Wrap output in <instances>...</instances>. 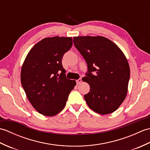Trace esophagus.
Instances as JSON below:
<instances>
[{"label":"esophagus","instance_id":"1","mask_svg":"<svg viewBox=\"0 0 150 150\" xmlns=\"http://www.w3.org/2000/svg\"><path fill=\"white\" fill-rule=\"evenodd\" d=\"M76 82H77V84H80L81 82H82V79H81V78H79V79H78V80L76 81Z\"/></svg>","mask_w":150,"mask_h":150}]
</instances>
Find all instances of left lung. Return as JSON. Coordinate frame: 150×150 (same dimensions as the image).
Listing matches in <instances>:
<instances>
[{"instance_id":"obj_1","label":"left lung","mask_w":150,"mask_h":150,"mask_svg":"<svg viewBox=\"0 0 150 150\" xmlns=\"http://www.w3.org/2000/svg\"><path fill=\"white\" fill-rule=\"evenodd\" d=\"M73 43L87 64L88 71L82 79L90 86L84 96L87 104L101 115L113 113L128 91L130 70L125 55L103 37H77Z\"/></svg>"}]
</instances>
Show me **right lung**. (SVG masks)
I'll return each mask as SVG.
<instances>
[{"instance_id": "1", "label": "right lung", "mask_w": 150, "mask_h": 150, "mask_svg": "<svg viewBox=\"0 0 150 150\" xmlns=\"http://www.w3.org/2000/svg\"><path fill=\"white\" fill-rule=\"evenodd\" d=\"M72 44L71 37L46 38L32 47L22 65V87L33 108L44 115L61 111L76 85L75 81L66 78L62 64Z\"/></svg>"}]
</instances>
